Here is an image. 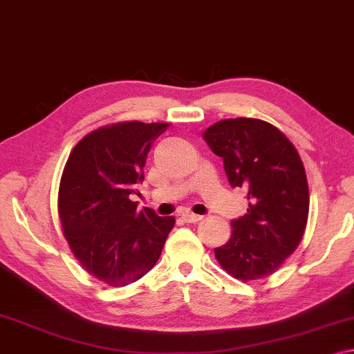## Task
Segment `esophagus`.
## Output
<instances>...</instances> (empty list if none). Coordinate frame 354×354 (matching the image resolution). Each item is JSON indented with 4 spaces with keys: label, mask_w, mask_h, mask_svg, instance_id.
<instances>
[{
    "label": "esophagus",
    "mask_w": 354,
    "mask_h": 354,
    "mask_svg": "<svg viewBox=\"0 0 354 354\" xmlns=\"http://www.w3.org/2000/svg\"><path fill=\"white\" fill-rule=\"evenodd\" d=\"M203 216L200 214H194V213H183V219L186 221V223H198V221H202Z\"/></svg>",
    "instance_id": "esophagus-1"
}]
</instances>
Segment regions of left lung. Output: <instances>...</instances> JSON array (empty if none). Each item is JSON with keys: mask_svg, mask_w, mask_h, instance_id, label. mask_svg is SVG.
Instances as JSON below:
<instances>
[{"mask_svg": "<svg viewBox=\"0 0 354 354\" xmlns=\"http://www.w3.org/2000/svg\"><path fill=\"white\" fill-rule=\"evenodd\" d=\"M224 159L232 187L246 189L248 213L232 221L227 243L214 256L234 278L272 275L299 246L308 219V184L294 145L259 119H225L203 133Z\"/></svg>", "mask_w": 354, "mask_h": 354, "instance_id": "left-lung-1", "label": "left lung"}]
</instances>
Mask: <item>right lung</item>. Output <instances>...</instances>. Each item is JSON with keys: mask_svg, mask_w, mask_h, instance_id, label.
Masks as SVG:
<instances>
[{"mask_svg": "<svg viewBox=\"0 0 354 354\" xmlns=\"http://www.w3.org/2000/svg\"><path fill=\"white\" fill-rule=\"evenodd\" d=\"M168 124L119 122L84 136L71 151L59 189L63 234L81 266L108 286L145 277L159 261L175 218L138 208L152 143Z\"/></svg>", "mask_w": 354, "mask_h": 354, "instance_id": "obj_1", "label": "right lung"}]
</instances>
